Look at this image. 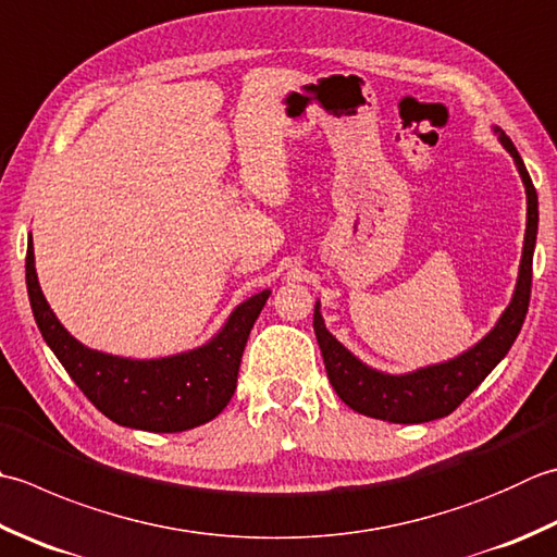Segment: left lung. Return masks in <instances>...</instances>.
Masks as SVG:
<instances>
[{
    "label": "left lung",
    "mask_w": 557,
    "mask_h": 557,
    "mask_svg": "<svg viewBox=\"0 0 557 557\" xmlns=\"http://www.w3.org/2000/svg\"><path fill=\"white\" fill-rule=\"evenodd\" d=\"M493 135L497 137L499 145L509 151V157L515 159L521 183H524L527 232L515 292H511L507 309L499 313L497 323L481 337V341L468 347L461 355L444 359V362L412 369V372L406 374H388L362 362V359L347 350V347L325 329V321L321 315V301L315 299L313 331L321 347L325 372H329L335 394L352 410L362 412L367 418L396 424H420L446 418L483 384V379L493 372L499 362H503L509 347L517 341L521 323L527 319L531 297V263L539 234V195L536 188H533L524 161H521L517 147L511 145V139L505 135V129L493 125Z\"/></svg>",
    "instance_id": "obj_1"
}]
</instances>
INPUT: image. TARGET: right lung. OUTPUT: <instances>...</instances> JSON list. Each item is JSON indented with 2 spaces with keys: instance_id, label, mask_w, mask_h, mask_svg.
Instances as JSON below:
<instances>
[{
  "instance_id": "1",
  "label": "right lung",
  "mask_w": 557,
  "mask_h": 557,
  "mask_svg": "<svg viewBox=\"0 0 557 557\" xmlns=\"http://www.w3.org/2000/svg\"><path fill=\"white\" fill-rule=\"evenodd\" d=\"M26 287L33 315L60 364L94 406L129 430L185 432L214 420L236 391L238 367L270 289L234 307L210 341L169 357L135 359L94 350L64 329L40 289L33 238L26 253Z\"/></svg>"
}]
</instances>
